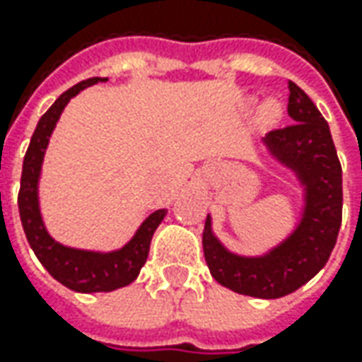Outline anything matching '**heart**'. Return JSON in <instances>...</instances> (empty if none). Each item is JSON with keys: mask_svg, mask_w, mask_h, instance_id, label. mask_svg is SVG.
I'll return each mask as SVG.
<instances>
[{"mask_svg": "<svg viewBox=\"0 0 362 362\" xmlns=\"http://www.w3.org/2000/svg\"><path fill=\"white\" fill-rule=\"evenodd\" d=\"M282 117V106L276 100H266L262 108H259V120L262 124H276Z\"/></svg>", "mask_w": 362, "mask_h": 362, "instance_id": "heart-1", "label": "heart"}]
</instances>
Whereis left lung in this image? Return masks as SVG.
<instances>
[{
    "label": "left lung",
    "mask_w": 362,
    "mask_h": 362,
    "mask_svg": "<svg viewBox=\"0 0 362 362\" xmlns=\"http://www.w3.org/2000/svg\"><path fill=\"white\" fill-rule=\"evenodd\" d=\"M288 115L294 124L268 132L262 145L280 167L294 175L302 191L296 226L264 254L231 252L214 231L207 214L203 254L211 276L226 288L252 298H282L325 268L342 219V169L330 129L308 94L288 84Z\"/></svg>",
    "instance_id": "left-lung-1"
}]
</instances>
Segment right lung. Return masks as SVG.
<instances>
[{"label": "right lung", "mask_w": 362, "mask_h": 362, "mask_svg": "<svg viewBox=\"0 0 362 362\" xmlns=\"http://www.w3.org/2000/svg\"><path fill=\"white\" fill-rule=\"evenodd\" d=\"M98 82H106V78H88L76 86H72L70 90L60 94L58 100L49 106L46 115L40 119L32 134L28 153L23 157L20 195H18L21 226L30 242V247L34 250L42 266L60 284L74 292H84V294L112 292L117 288L134 282L141 268L145 266L153 233L159 228L163 217L167 216V209H157L136 228L129 242L108 252L70 247V245L56 242L49 235L44 217H42V209H40V179H42V165H44L46 148L49 145V136L56 129L66 105L84 88Z\"/></svg>", "instance_id": "add662e5"}]
</instances>
